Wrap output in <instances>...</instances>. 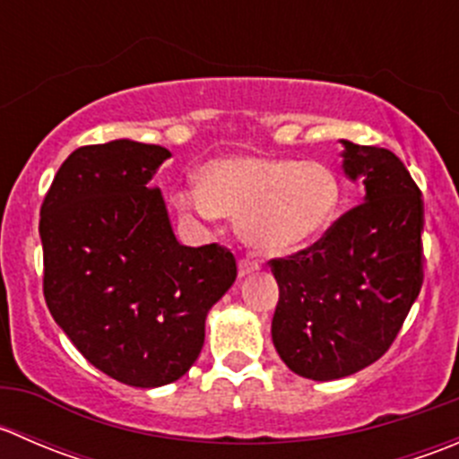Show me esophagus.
I'll use <instances>...</instances> for the list:
<instances>
[{"instance_id": "esophagus-1", "label": "esophagus", "mask_w": 459, "mask_h": 459, "mask_svg": "<svg viewBox=\"0 0 459 459\" xmlns=\"http://www.w3.org/2000/svg\"><path fill=\"white\" fill-rule=\"evenodd\" d=\"M257 268H259V262H257V259H253V257H244V259H239V277L251 275V273H255Z\"/></svg>"}]
</instances>
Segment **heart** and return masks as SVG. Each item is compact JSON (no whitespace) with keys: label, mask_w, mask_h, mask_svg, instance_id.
Segmentation results:
<instances>
[{"label":"heart","mask_w":459,"mask_h":459,"mask_svg":"<svg viewBox=\"0 0 459 459\" xmlns=\"http://www.w3.org/2000/svg\"><path fill=\"white\" fill-rule=\"evenodd\" d=\"M178 206L238 220L247 244L293 253L326 233L342 202L340 179L322 164L289 157H221L200 170L197 186L175 193Z\"/></svg>","instance_id":"1"}]
</instances>
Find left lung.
I'll list each match as a JSON object with an SVG mask.
<instances>
[{"label": "left lung", "instance_id": "8db88e82", "mask_svg": "<svg viewBox=\"0 0 459 459\" xmlns=\"http://www.w3.org/2000/svg\"><path fill=\"white\" fill-rule=\"evenodd\" d=\"M344 143V173L364 202L313 247L271 259L280 286L273 344L286 367L328 382L377 362L395 342L424 281V202L395 152Z\"/></svg>", "mask_w": 459, "mask_h": 459}]
</instances>
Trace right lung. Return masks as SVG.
<instances>
[{
  "instance_id": "right-lung-1",
  "label": "right lung",
  "mask_w": 459,
  "mask_h": 459,
  "mask_svg": "<svg viewBox=\"0 0 459 459\" xmlns=\"http://www.w3.org/2000/svg\"><path fill=\"white\" fill-rule=\"evenodd\" d=\"M169 157L131 140L77 148L39 211L50 316L92 367L140 388L195 364L208 311L238 277L229 248L175 238L151 186Z\"/></svg>"
}]
</instances>
